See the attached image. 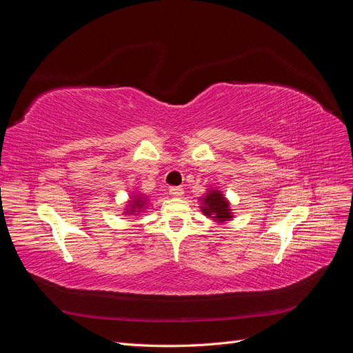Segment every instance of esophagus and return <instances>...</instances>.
Listing matches in <instances>:
<instances>
[{"instance_id": "1", "label": "esophagus", "mask_w": 353, "mask_h": 353, "mask_svg": "<svg viewBox=\"0 0 353 353\" xmlns=\"http://www.w3.org/2000/svg\"><path fill=\"white\" fill-rule=\"evenodd\" d=\"M169 194L172 197H183L184 196V188H181V187L169 188Z\"/></svg>"}]
</instances>
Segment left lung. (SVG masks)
<instances>
[{
	"label": "left lung",
	"instance_id": "obj_1",
	"mask_svg": "<svg viewBox=\"0 0 353 353\" xmlns=\"http://www.w3.org/2000/svg\"><path fill=\"white\" fill-rule=\"evenodd\" d=\"M201 212L218 222L231 219L228 201L223 199V196L219 193V191H212L210 194L205 197V200H203Z\"/></svg>",
	"mask_w": 353,
	"mask_h": 353
}]
</instances>
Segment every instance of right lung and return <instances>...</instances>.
Returning <instances> with one entry per match:
<instances>
[{"instance_id":"1","label":"right lung","mask_w":353,"mask_h":353,"mask_svg":"<svg viewBox=\"0 0 353 353\" xmlns=\"http://www.w3.org/2000/svg\"><path fill=\"white\" fill-rule=\"evenodd\" d=\"M143 201H144L143 199H134V205L131 206V209H132V210H134V209H141V208L144 206Z\"/></svg>"}]
</instances>
